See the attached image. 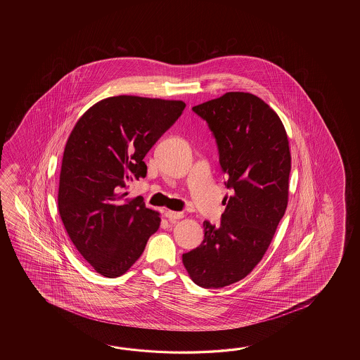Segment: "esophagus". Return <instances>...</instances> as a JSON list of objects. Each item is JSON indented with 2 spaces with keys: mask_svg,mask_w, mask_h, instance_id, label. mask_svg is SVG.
<instances>
[{
  "mask_svg": "<svg viewBox=\"0 0 360 360\" xmlns=\"http://www.w3.org/2000/svg\"><path fill=\"white\" fill-rule=\"evenodd\" d=\"M165 216L169 219V221H176L179 219H183V212H176V211H166Z\"/></svg>",
  "mask_w": 360,
  "mask_h": 360,
  "instance_id": "esophagus-1",
  "label": "esophagus"
}]
</instances>
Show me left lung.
Returning a JSON list of instances; mask_svg holds the SVG:
<instances>
[{
    "label": "left lung",
    "instance_id": "obj_1",
    "mask_svg": "<svg viewBox=\"0 0 360 360\" xmlns=\"http://www.w3.org/2000/svg\"><path fill=\"white\" fill-rule=\"evenodd\" d=\"M206 121L226 175L220 226L203 222L205 239L184 253L191 281L222 288L248 276L266 252L288 203L291 153L283 123L248 92H226L193 107Z\"/></svg>",
    "mask_w": 360,
    "mask_h": 360
}]
</instances>
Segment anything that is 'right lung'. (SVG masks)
<instances>
[{
  "instance_id": "obj_1",
  "label": "right lung",
  "mask_w": 360,
  "mask_h": 360,
  "mask_svg": "<svg viewBox=\"0 0 360 360\" xmlns=\"http://www.w3.org/2000/svg\"><path fill=\"white\" fill-rule=\"evenodd\" d=\"M181 100L120 95L92 105L69 135L58 207L70 240L101 276H122L144 252L161 217L144 200L122 199L146 176L143 161L183 113Z\"/></svg>"
}]
</instances>
